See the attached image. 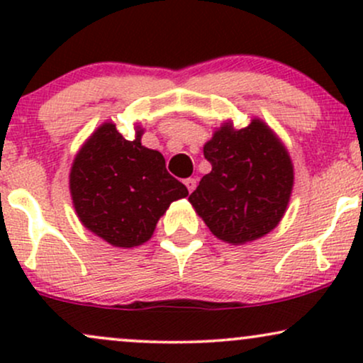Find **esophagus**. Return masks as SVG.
<instances>
[{
  "label": "esophagus",
  "mask_w": 363,
  "mask_h": 363,
  "mask_svg": "<svg viewBox=\"0 0 363 363\" xmlns=\"http://www.w3.org/2000/svg\"><path fill=\"white\" fill-rule=\"evenodd\" d=\"M184 184H186V187H187V191H189V193H193V191L196 189V179H194V177L186 179Z\"/></svg>",
  "instance_id": "obj_1"
}]
</instances>
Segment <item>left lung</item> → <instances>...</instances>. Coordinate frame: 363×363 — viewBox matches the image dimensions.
<instances>
[{"label":"left lung","instance_id":"1","mask_svg":"<svg viewBox=\"0 0 363 363\" xmlns=\"http://www.w3.org/2000/svg\"><path fill=\"white\" fill-rule=\"evenodd\" d=\"M203 152L211 172L189 201L211 234L237 245L272 232L294 187V165L278 136L259 119L242 129L225 123Z\"/></svg>","mask_w":363,"mask_h":363}]
</instances>
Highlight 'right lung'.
<instances>
[{"label": "right lung", "instance_id": "obj_1", "mask_svg": "<svg viewBox=\"0 0 363 363\" xmlns=\"http://www.w3.org/2000/svg\"><path fill=\"white\" fill-rule=\"evenodd\" d=\"M143 129L126 140L114 123H104L73 160L69 191L80 222L116 247H135L152 237L170 203L187 187L165 169L157 150L141 145Z\"/></svg>", "mask_w": 363, "mask_h": 363}]
</instances>
